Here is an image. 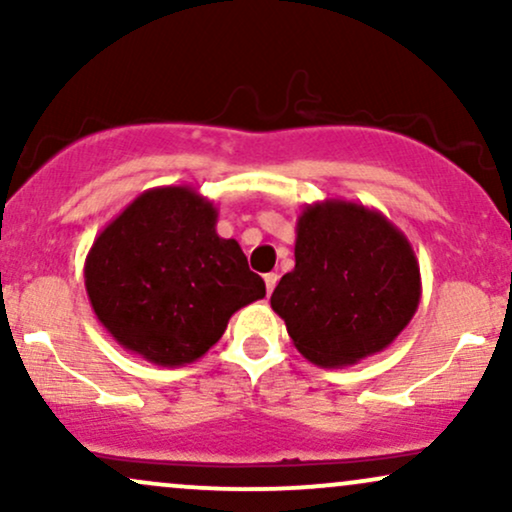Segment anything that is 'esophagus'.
<instances>
[{
  "instance_id": "esophagus-1",
  "label": "esophagus",
  "mask_w": 512,
  "mask_h": 512,
  "mask_svg": "<svg viewBox=\"0 0 512 512\" xmlns=\"http://www.w3.org/2000/svg\"><path fill=\"white\" fill-rule=\"evenodd\" d=\"M276 281H279V276H276L274 272H272V274H264V284H267V293L274 291Z\"/></svg>"
}]
</instances>
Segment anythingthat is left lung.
<instances>
[{"label": "left lung", "instance_id": "left-lung-1", "mask_svg": "<svg viewBox=\"0 0 512 512\" xmlns=\"http://www.w3.org/2000/svg\"><path fill=\"white\" fill-rule=\"evenodd\" d=\"M419 301L414 248L378 209L325 199L301 211L296 267L281 276L272 310L310 363L344 368L387 349Z\"/></svg>", "mask_w": 512, "mask_h": 512}]
</instances>
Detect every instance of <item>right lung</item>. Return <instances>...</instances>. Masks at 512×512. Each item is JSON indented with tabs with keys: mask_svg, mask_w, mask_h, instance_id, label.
Listing matches in <instances>:
<instances>
[{
	"mask_svg": "<svg viewBox=\"0 0 512 512\" xmlns=\"http://www.w3.org/2000/svg\"><path fill=\"white\" fill-rule=\"evenodd\" d=\"M214 202L190 185L151 187L93 240L84 281L122 349L163 368L197 361L236 310L264 298L238 240L216 233Z\"/></svg>",
	"mask_w": 512,
	"mask_h": 512,
	"instance_id": "right-lung-1",
	"label": "right lung"
}]
</instances>
